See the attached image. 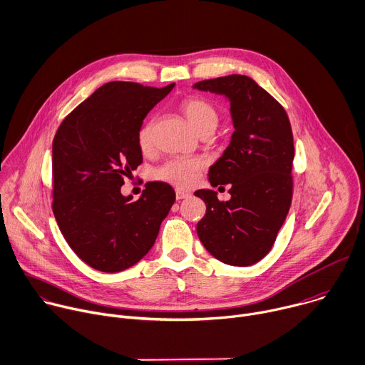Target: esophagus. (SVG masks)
<instances>
[{
    "label": "esophagus",
    "mask_w": 365,
    "mask_h": 365,
    "mask_svg": "<svg viewBox=\"0 0 365 365\" xmlns=\"http://www.w3.org/2000/svg\"><path fill=\"white\" fill-rule=\"evenodd\" d=\"M175 197H177V200H184V198H188V197H190V194H188V192H185V191L177 190V191H175Z\"/></svg>",
    "instance_id": "34e87169"
}]
</instances>
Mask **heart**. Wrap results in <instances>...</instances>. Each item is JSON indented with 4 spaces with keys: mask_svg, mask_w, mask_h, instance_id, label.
Masks as SVG:
<instances>
[{
    "mask_svg": "<svg viewBox=\"0 0 365 365\" xmlns=\"http://www.w3.org/2000/svg\"><path fill=\"white\" fill-rule=\"evenodd\" d=\"M182 113L191 126L200 133H211L218 122V112L215 106L202 98H188L181 105ZM154 120L145 122L136 135L138 147L140 151H148L153 145ZM202 161L200 158H173L164 163L157 171L155 177L177 188L192 187L201 174Z\"/></svg>",
    "mask_w": 365,
    "mask_h": 365,
    "instance_id": "b5f03b06",
    "label": "heart"
}]
</instances>
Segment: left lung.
<instances>
[{
    "mask_svg": "<svg viewBox=\"0 0 365 365\" xmlns=\"http://www.w3.org/2000/svg\"><path fill=\"white\" fill-rule=\"evenodd\" d=\"M194 89L225 95L235 125L230 145L208 171L212 187L230 184L232 198L194 192L207 208L197 235L217 260L250 266L270 252L292 202V128L283 106L247 76L202 81Z\"/></svg>",
    "mask_w": 365,
    "mask_h": 365,
    "instance_id": "1",
    "label": "left lung"
}]
</instances>
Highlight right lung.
<instances>
[{"mask_svg":"<svg viewBox=\"0 0 365 365\" xmlns=\"http://www.w3.org/2000/svg\"><path fill=\"white\" fill-rule=\"evenodd\" d=\"M175 86L109 82L60 123L53 139V212L58 229L91 267L115 273L154 246L175 201L167 182L123 197V178L142 163L136 135L148 112Z\"/></svg>","mask_w":365,"mask_h":365,"instance_id":"right-lung-1","label":"right lung"}]
</instances>
